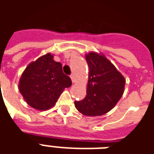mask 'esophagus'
I'll list each match as a JSON object with an SVG mask.
<instances>
[{
  "mask_svg": "<svg viewBox=\"0 0 154 154\" xmlns=\"http://www.w3.org/2000/svg\"><path fill=\"white\" fill-rule=\"evenodd\" d=\"M71 79H72V83H75V82H76V77H75V76H74L73 74H72V75H71Z\"/></svg>",
  "mask_w": 154,
  "mask_h": 154,
  "instance_id": "esophagus-1",
  "label": "esophagus"
}]
</instances>
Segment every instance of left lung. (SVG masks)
<instances>
[{
    "instance_id": "8db88e82",
    "label": "left lung",
    "mask_w": 154,
    "mask_h": 154,
    "mask_svg": "<svg viewBox=\"0 0 154 154\" xmlns=\"http://www.w3.org/2000/svg\"><path fill=\"white\" fill-rule=\"evenodd\" d=\"M89 67L87 96L75 101L84 116H99L116 106L124 94L125 79L104 54L90 52L85 55Z\"/></svg>"
}]
</instances>
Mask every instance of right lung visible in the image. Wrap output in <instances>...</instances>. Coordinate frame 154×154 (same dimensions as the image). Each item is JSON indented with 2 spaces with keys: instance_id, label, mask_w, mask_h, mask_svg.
I'll return each mask as SVG.
<instances>
[{
  "instance_id": "obj_1",
  "label": "right lung",
  "mask_w": 154,
  "mask_h": 154,
  "mask_svg": "<svg viewBox=\"0 0 154 154\" xmlns=\"http://www.w3.org/2000/svg\"><path fill=\"white\" fill-rule=\"evenodd\" d=\"M71 86V78L63 72L61 63L54 61L50 53L29 64L19 82V90L26 103L38 110L52 108L64 89Z\"/></svg>"
}]
</instances>
